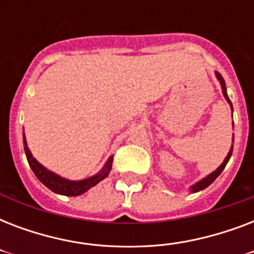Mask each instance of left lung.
I'll list each match as a JSON object with an SVG mask.
<instances>
[{
	"mask_svg": "<svg viewBox=\"0 0 254 254\" xmlns=\"http://www.w3.org/2000/svg\"><path fill=\"white\" fill-rule=\"evenodd\" d=\"M216 77H217V80L220 81L221 89H223V95H224L225 100L228 101L229 105H231V108H232V103H231V100H229L228 95H227V88H225L224 79H223V76H221V75L219 72H216ZM232 111H233V108H232ZM232 150H233V146L231 147V150H229L228 155L225 157L224 162L221 163L220 166L217 167V169L215 170L213 173H211V174H209V175H207V177H205V178H203L201 181H199V182H197V183H195V185H193L192 187H191V191H192V192H197V191H200V190L207 189V187H208V186L211 185V183H212V182L215 181V179H216L217 177H219V175H220L221 171H223V170H224V167L227 166V163H228L229 158H231V155H232Z\"/></svg>",
	"mask_w": 254,
	"mask_h": 254,
	"instance_id": "obj_1",
	"label": "left lung"
}]
</instances>
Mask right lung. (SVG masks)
<instances>
[{"label":"right lung","mask_w":254,"mask_h":254,"mask_svg":"<svg viewBox=\"0 0 254 254\" xmlns=\"http://www.w3.org/2000/svg\"><path fill=\"white\" fill-rule=\"evenodd\" d=\"M23 145H25V153L27 162H29L30 167L35 174V177L43 183V185L50 189L51 191L61 195H65V196H77L84 193L85 191L96 186L100 181H103L104 178L108 177V174L111 173L112 162H113V157L108 159L107 163L104 165L103 170L99 174H96L95 177L88 178V179H83V181H68L64 178L59 177L53 171H50L46 167H43L41 163L38 162L37 159L34 158L33 154L30 153L29 147H27V142H26L25 133H23Z\"/></svg>","instance_id":"1"}]
</instances>
